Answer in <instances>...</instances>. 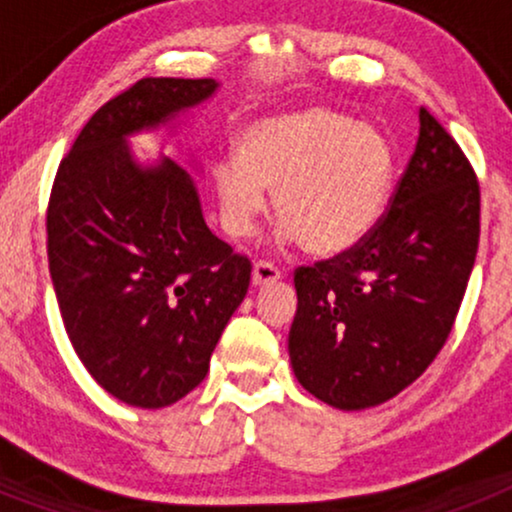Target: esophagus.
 Here are the masks:
<instances>
[{
  "label": "esophagus",
  "instance_id": "34e87169",
  "mask_svg": "<svg viewBox=\"0 0 512 512\" xmlns=\"http://www.w3.org/2000/svg\"><path fill=\"white\" fill-rule=\"evenodd\" d=\"M279 277H282V271H279L277 266L266 264V261H259V264H253V271H251L253 287H264V284L277 282Z\"/></svg>",
  "mask_w": 512,
  "mask_h": 512
}]
</instances>
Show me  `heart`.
<instances>
[{
  "label": "heart",
  "mask_w": 512,
  "mask_h": 512,
  "mask_svg": "<svg viewBox=\"0 0 512 512\" xmlns=\"http://www.w3.org/2000/svg\"><path fill=\"white\" fill-rule=\"evenodd\" d=\"M395 176V153L382 130L333 107H297L248 122L238 156L212 169L220 220L230 238H248L274 210L279 238L312 256H338L377 225Z\"/></svg>",
  "instance_id": "b5f03b06"
}]
</instances>
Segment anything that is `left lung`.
I'll list each match as a JSON object with an SVG mask.
<instances>
[{"instance_id": "left-lung-1", "label": "left lung", "mask_w": 512, "mask_h": 512, "mask_svg": "<svg viewBox=\"0 0 512 512\" xmlns=\"http://www.w3.org/2000/svg\"><path fill=\"white\" fill-rule=\"evenodd\" d=\"M418 120L390 212L351 251L295 274L289 361L297 382L338 410L382 405L431 366L477 256V176L425 107Z\"/></svg>"}]
</instances>
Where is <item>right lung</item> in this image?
I'll return each instance as SVG.
<instances>
[{"label":"right lung","mask_w":512,"mask_h":512,"mask_svg":"<svg viewBox=\"0 0 512 512\" xmlns=\"http://www.w3.org/2000/svg\"><path fill=\"white\" fill-rule=\"evenodd\" d=\"M217 89L140 79L94 112L53 182L48 264L63 325L99 387L133 408L174 405L205 379L251 282L248 259L207 228L192 174L130 148L140 133H174Z\"/></svg>","instance_id":"add662e5"}]
</instances>
